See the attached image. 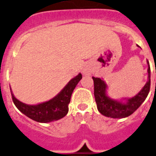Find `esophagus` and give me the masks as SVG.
I'll return each mask as SVG.
<instances>
[{
	"instance_id": "1",
	"label": "esophagus",
	"mask_w": 156,
	"mask_h": 156,
	"mask_svg": "<svg viewBox=\"0 0 156 156\" xmlns=\"http://www.w3.org/2000/svg\"><path fill=\"white\" fill-rule=\"evenodd\" d=\"M82 73H83V74H85V75H90V74H91V73H92V70H91V69H90V68H84L83 70H82Z\"/></svg>"
}]
</instances>
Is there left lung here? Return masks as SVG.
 <instances>
[{
  "label": "left lung",
  "mask_w": 156,
  "mask_h": 156,
  "mask_svg": "<svg viewBox=\"0 0 156 156\" xmlns=\"http://www.w3.org/2000/svg\"><path fill=\"white\" fill-rule=\"evenodd\" d=\"M147 65L148 76L146 84L136 96L130 98H122L120 100L112 99L107 94L108 86L105 82L100 78L92 77L94 83V97L98 111L104 116L111 118H125L133 114L144 101L150 90L151 70L148 62Z\"/></svg>",
  "instance_id": "left-lung-1"
}]
</instances>
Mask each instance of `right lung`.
<instances>
[{"instance_id": "right-lung-1", "label": "right lung", "mask_w": 156, "mask_h": 156, "mask_svg": "<svg viewBox=\"0 0 156 156\" xmlns=\"http://www.w3.org/2000/svg\"><path fill=\"white\" fill-rule=\"evenodd\" d=\"M81 73L72 78L55 98L45 102L37 105H27L14 97L12 92V101L16 108L22 113L31 120L40 123H49L62 118L67 114L68 105L70 101L72 93L79 81L82 79Z\"/></svg>"}]
</instances>
